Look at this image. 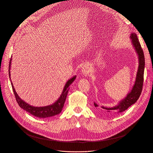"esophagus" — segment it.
<instances>
[{"instance_id":"1","label":"esophagus","mask_w":153,"mask_h":153,"mask_svg":"<svg viewBox=\"0 0 153 153\" xmlns=\"http://www.w3.org/2000/svg\"><path fill=\"white\" fill-rule=\"evenodd\" d=\"M89 68L87 65H84L82 68V74L84 76H86L89 73Z\"/></svg>"}]
</instances>
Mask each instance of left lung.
<instances>
[{
  "label": "left lung",
  "instance_id": "1",
  "mask_svg": "<svg viewBox=\"0 0 153 153\" xmlns=\"http://www.w3.org/2000/svg\"><path fill=\"white\" fill-rule=\"evenodd\" d=\"M129 37L131 40L133 47L135 49L139 59V67L136 74V80L131 90L129 93H128L125 98L119 102L118 105L115 106L110 108L101 106V108H102V110L105 111L106 113H111L115 111L117 113H122L125 111L131 105H132L137 102L142 91L145 69L144 54L136 34H135L134 33H132L131 34ZM94 105L96 108H97V106H99L95 102H94Z\"/></svg>",
  "mask_w": 153,
  "mask_h": 153
}]
</instances>
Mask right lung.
Returning <instances> with one entry per match:
<instances>
[{"instance_id":"right-lung-1","label":"right lung","mask_w":153,"mask_h":153,"mask_svg":"<svg viewBox=\"0 0 153 153\" xmlns=\"http://www.w3.org/2000/svg\"><path fill=\"white\" fill-rule=\"evenodd\" d=\"M11 60H12V57H11L10 59V61L9 63V70H8L10 79H11L10 69H11ZM76 78V76H75L67 82L66 84H65L64 86L63 90L62 91V93L60 96L53 104L45 106H40V107L31 106L30 104L25 102V101H24L22 99H21L18 96V94H17L11 81V83L12 85L13 90L16 101L21 108L24 109V110H25L26 111L28 112L30 114L36 117H37L39 118H47V117H50L57 115L61 113L62 108L64 106L65 102L66 100L67 96L68 94V90L70 89V86L75 80Z\"/></svg>"}]
</instances>
